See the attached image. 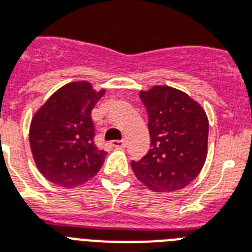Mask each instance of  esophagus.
I'll return each mask as SVG.
<instances>
[{
    "label": "esophagus",
    "instance_id": "esophagus-1",
    "mask_svg": "<svg viewBox=\"0 0 252 252\" xmlns=\"http://www.w3.org/2000/svg\"><path fill=\"white\" fill-rule=\"evenodd\" d=\"M112 146L116 148H124L126 147V140H113Z\"/></svg>",
    "mask_w": 252,
    "mask_h": 252
}]
</instances>
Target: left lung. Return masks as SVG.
I'll return each mask as SVG.
<instances>
[{"mask_svg": "<svg viewBox=\"0 0 252 252\" xmlns=\"http://www.w3.org/2000/svg\"><path fill=\"white\" fill-rule=\"evenodd\" d=\"M148 114L151 148L131 168L154 192H173L192 183L205 164L209 121L201 105L167 85L140 91Z\"/></svg>", "mask_w": 252, "mask_h": 252, "instance_id": "1", "label": "left lung"}]
</instances>
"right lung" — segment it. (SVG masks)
I'll return each instance as SVG.
<instances>
[{
  "label": "right lung",
  "mask_w": 252,
  "mask_h": 252,
  "mask_svg": "<svg viewBox=\"0 0 252 252\" xmlns=\"http://www.w3.org/2000/svg\"><path fill=\"white\" fill-rule=\"evenodd\" d=\"M88 81L64 85L36 110L30 125V147L39 172L54 184L73 188L102 167L106 151L94 143L91 113L105 94Z\"/></svg>",
  "instance_id": "right-lung-1"
}]
</instances>
